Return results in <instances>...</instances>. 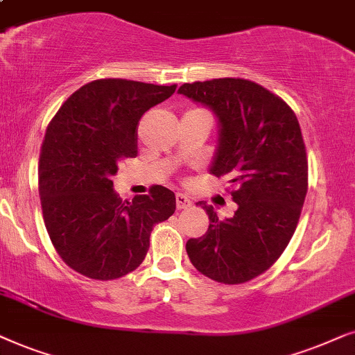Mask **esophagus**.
<instances>
[{
	"mask_svg": "<svg viewBox=\"0 0 355 355\" xmlns=\"http://www.w3.org/2000/svg\"><path fill=\"white\" fill-rule=\"evenodd\" d=\"M175 201H177L178 209H185V207L191 206L190 198L185 196V195H182V193H177V195H175Z\"/></svg>",
	"mask_w": 355,
	"mask_h": 355,
	"instance_id": "esophagus-1",
	"label": "esophagus"
}]
</instances>
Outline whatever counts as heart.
Returning a JSON list of instances; mask_svg holds the SVG:
<instances>
[{
    "instance_id": "heart-1",
    "label": "heart",
    "mask_w": 355,
    "mask_h": 355,
    "mask_svg": "<svg viewBox=\"0 0 355 355\" xmlns=\"http://www.w3.org/2000/svg\"><path fill=\"white\" fill-rule=\"evenodd\" d=\"M188 113H206V112H202V110H198V108H196V110H190V112H188Z\"/></svg>"
}]
</instances>
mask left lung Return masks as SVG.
Masks as SVG:
<instances>
[{
    "mask_svg": "<svg viewBox=\"0 0 355 355\" xmlns=\"http://www.w3.org/2000/svg\"><path fill=\"white\" fill-rule=\"evenodd\" d=\"M178 92L219 118L211 173L229 178L239 206L232 217L219 219L214 207L196 202L209 216V229L188 240L187 253L209 279L243 284L277 261L299 224L309 188L299 120L281 97L248 79L196 81Z\"/></svg>",
    "mask_w": 355,
    "mask_h": 355,
    "instance_id": "left-lung-1",
    "label": "left lung"
}]
</instances>
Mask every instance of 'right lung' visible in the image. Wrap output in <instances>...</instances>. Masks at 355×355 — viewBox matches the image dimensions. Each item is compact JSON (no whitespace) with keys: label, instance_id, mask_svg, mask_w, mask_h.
<instances>
[{"label":"right lung","instance_id":"add662e5","mask_svg":"<svg viewBox=\"0 0 355 355\" xmlns=\"http://www.w3.org/2000/svg\"><path fill=\"white\" fill-rule=\"evenodd\" d=\"M177 89L97 79L66 98L46 128L39 159L44 222L61 259L76 272L112 281L135 271L153 227L175 212V195L155 185L123 202L112 177L138 155V125Z\"/></svg>","mask_w":355,"mask_h":355}]
</instances>
